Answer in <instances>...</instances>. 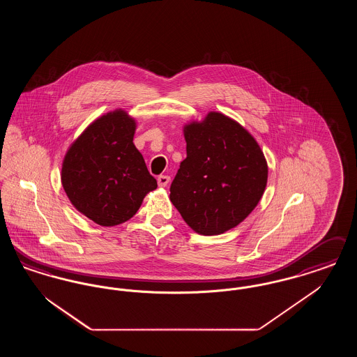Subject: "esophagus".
<instances>
[{"label": "esophagus", "instance_id": "obj_1", "mask_svg": "<svg viewBox=\"0 0 357 357\" xmlns=\"http://www.w3.org/2000/svg\"><path fill=\"white\" fill-rule=\"evenodd\" d=\"M170 183V176L169 175H159L158 176V185L160 187H166Z\"/></svg>", "mask_w": 357, "mask_h": 357}]
</instances>
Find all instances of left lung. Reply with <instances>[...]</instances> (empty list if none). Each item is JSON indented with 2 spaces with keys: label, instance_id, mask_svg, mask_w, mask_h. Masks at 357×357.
<instances>
[{
  "label": "left lung",
  "instance_id": "1",
  "mask_svg": "<svg viewBox=\"0 0 357 357\" xmlns=\"http://www.w3.org/2000/svg\"><path fill=\"white\" fill-rule=\"evenodd\" d=\"M186 159L170 187V199L187 225L204 236L243 221L259 202L268 165L255 137L218 112L185 127Z\"/></svg>",
  "mask_w": 357,
  "mask_h": 357
}]
</instances>
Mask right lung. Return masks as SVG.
I'll use <instances>...</instances> for the list:
<instances>
[{"instance_id": "right-lung-1", "label": "right lung", "mask_w": 357, "mask_h": 357, "mask_svg": "<svg viewBox=\"0 0 357 357\" xmlns=\"http://www.w3.org/2000/svg\"><path fill=\"white\" fill-rule=\"evenodd\" d=\"M135 121L124 111L95 120L66 155L61 182L69 201L85 217L115 226L136 214L158 187L134 144Z\"/></svg>"}]
</instances>
